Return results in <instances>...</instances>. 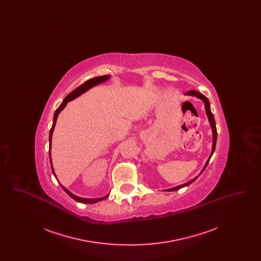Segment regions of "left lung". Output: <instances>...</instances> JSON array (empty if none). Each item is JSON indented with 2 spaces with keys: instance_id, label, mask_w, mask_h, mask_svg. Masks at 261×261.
Returning <instances> with one entry per match:
<instances>
[{
  "instance_id": "1",
  "label": "left lung",
  "mask_w": 261,
  "mask_h": 261,
  "mask_svg": "<svg viewBox=\"0 0 261 261\" xmlns=\"http://www.w3.org/2000/svg\"><path fill=\"white\" fill-rule=\"evenodd\" d=\"M186 96H192V97H196V98H199V99H201L202 101H203V103H204V109H205V112H206V115H207V118H208V121H210V125H211V131H212V149H211V155H210V158H208V160L206 161L205 162V164H204V166L202 167V169H201V171H200V173L197 176V177H195L194 179H192V180H190L189 182H187L185 184H182V185H179V186L174 187V188H171V189H167V190H165V191H167V192H172V191H177V190H179V189H181V188H184V187L189 186V185H191L198 177H199L200 174L202 173V171L205 169V167L207 166V164H208V162H210V160L211 159V156H212V154H213V152H214V150H215V146H216V141H217V131H216V125H215V120H214V116H213V114H212V112L211 111V103H210V100L206 98V97H204L202 94H200L199 92H197V91H189V92H187L186 94H185Z\"/></svg>"
}]
</instances>
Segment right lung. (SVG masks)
<instances>
[{"label": "right lung", "instance_id": "add662e5", "mask_svg": "<svg viewBox=\"0 0 261 261\" xmlns=\"http://www.w3.org/2000/svg\"><path fill=\"white\" fill-rule=\"evenodd\" d=\"M111 78V75H103V76H99V77H95V78H92V79H90V80H88L86 81L84 84H82L80 87L76 88L74 91H72L68 96H66V98L62 100V103H61V106L59 107V109L56 111L55 112V114H54V119H53V126H51V128H50V137H49V140H50V149H49V154H50V167H51V172L54 174V176L56 177V179L58 180V178H57V175L55 173V169H54V167H53V163H51V158H50V149H51V137H53V132H54V129H55V126H56V123H57V119H58V116H59V114H60V112H62V110L66 107V105H67V102L68 101H70V100H72V99H76V98H78L79 96H81L82 94H84V93H86L87 91H89L90 89H92L93 87H95V86H97V85H99V84H101V83H103V82H107L109 79ZM58 182H59V180H58ZM59 184L61 185V187L62 188V190L70 197V198H72V199H75L76 201H79V202H82V203H96V202H99L100 200H103V199H107L109 196H110V194H108L107 196H105V197H101V198H96V199H87V198H81V197H78V196H76L74 194H72L69 190H67L65 187L62 186V184L59 182Z\"/></svg>", "mask_w": 261, "mask_h": 261}]
</instances>
